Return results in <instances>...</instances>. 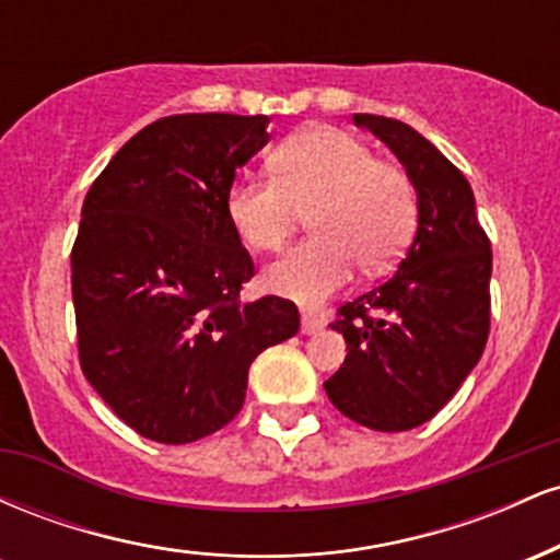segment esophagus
<instances>
[{"instance_id":"34e87169","label":"esophagus","mask_w":560,"mask_h":560,"mask_svg":"<svg viewBox=\"0 0 560 560\" xmlns=\"http://www.w3.org/2000/svg\"><path fill=\"white\" fill-rule=\"evenodd\" d=\"M320 329H324V320L311 316V313H305V316H302V334H307V337H311V334H318Z\"/></svg>"}]
</instances>
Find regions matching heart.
Here are the masks:
<instances>
[{
    "label": "heart",
    "mask_w": 560,
    "mask_h": 560,
    "mask_svg": "<svg viewBox=\"0 0 560 560\" xmlns=\"http://www.w3.org/2000/svg\"><path fill=\"white\" fill-rule=\"evenodd\" d=\"M311 210L316 236L266 271V289L318 305L350 279L382 273L408 247L416 191L400 165L378 160L339 128H307L276 150L273 176H242L226 191V215L247 247L279 253Z\"/></svg>",
    "instance_id": "b5f03b06"
}]
</instances>
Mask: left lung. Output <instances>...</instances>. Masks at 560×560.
<instances>
[{"mask_svg": "<svg viewBox=\"0 0 560 560\" xmlns=\"http://www.w3.org/2000/svg\"><path fill=\"white\" fill-rule=\"evenodd\" d=\"M352 118L408 171L419 231L387 281L337 311L347 358L324 389L361 427L405 432L434 419L485 352L492 249L471 186L432 141L384 115Z\"/></svg>", "mask_w": 560, "mask_h": 560, "instance_id": "obj_1", "label": "left lung"}]
</instances>
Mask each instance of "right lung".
Here are the masks:
<instances>
[{"label": "right lung", "mask_w": 560, "mask_h": 560, "mask_svg": "<svg viewBox=\"0 0 560 560\" xmlns=\"http://www.w3.org/2000/svg\"><path fill=\"white\" fill-rule=\"evenodd\" d=\"M266 115H168L94 178L70 253L83 376L133 432L186 445L242 410L249 363L300 329L284 298L242 302L253 258L226 191Z\"/></svg>", "instance_id": "add662e5"}]
</instances>
